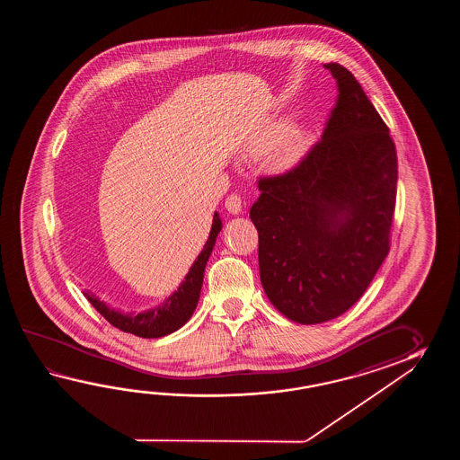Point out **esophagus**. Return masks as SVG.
<instances>
[{"instance_id":"esophagus-1","label":"esophagus","mask_w":460,"mask_h":460,"mask_svg":"<svg viewBox=\"0 0 460 460\" xmlns=\"http://www.w3.org/2000/svg\"><path fill=\"white\" fill-rule=\"evenodd\" d=\"M242 197L238 196V194H230V196L226 197V208L230 212V214H240L242 212Z\"/></svg>"}]
</instances>
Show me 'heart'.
<instances>
[{
    "mask_svg": "<svg viewBox=\"0 0 460 460\" xmlns=\"http://www.w3.org/2000/svg\"><path fill=\"white\" fill-rule=\"evenodd\" d=\"M313 146V133L304 125H288L286 118L266 121L244 145V156L266 155V167L273 174H286L297 166Z\"/></svg>",
    "mask_w": 460,
    "mask_h": 460,
    "instance_id": "b5f03b06",
    "label": "heart"
}]
</instances>
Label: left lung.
<instances>
[{
  "label": "left lung",
  "instance_id": "obj_1",
  "mask_svg": "<svg viewBox=\"0 0 460 460\" xmlns=\"http://www.w3.org/2000/svg\"><path fill=\"white\" fill-rule=\"evenodd\" d=\"M339 97L323 137L293 171L261 177L250 218L260 278L279 313L327 323L357 303L390 252L398 157L352 72L323 64Z\"/></svg>",
  "mask_w": 460,
  "mask_h": 460
}]
</instances>
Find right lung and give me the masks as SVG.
Masks as SVG:
<instances>
[{"label":"right lung","instance_id":"obj_1","mask_svg":"<svg viewBox=\"0 0 460 460\" xmlns=\"http://www.w3.org/2000/svg\"><path fill=\"white\" fill-rule=\"evenodd\" d=\"M220 230H222V220L216 212L208 240L204 244V250L197 256L194 264L190 266L189 273L186 274V279L177 288V291L171 294L164 303L155 309L139 314L119 313L108 307L107 304L100 301L95 294L85 291L84 294L88 303L92 304L108 323L123 332L133 333L143 339H157V337H164L167 333L176 332L177 329H181L196 311L202 281H204L206 264L214 250L217 234H220Z\"/></svg>","mask_w":460,"mask_h":460}]
</instances>
